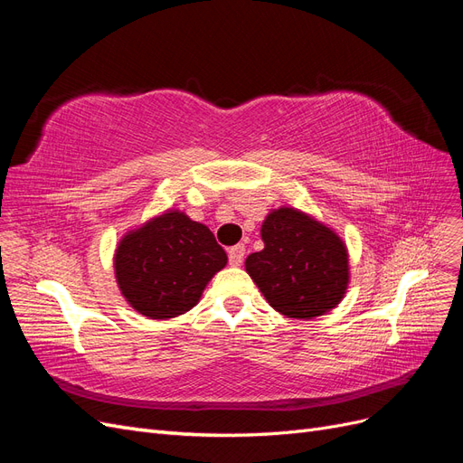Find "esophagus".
<instances>
[{
    "label": "esophagus",
    "instance_id": "34e87169",
    "mask_svg": "<svg viewBox=\"0 0 463 463\" xmlns=\"http://www.w3.org/2000/svg\"><path fill=\"white\" fill-rule=\"evenodd\" d=\"M243 257H245V245H233L230 247L228 250V259H230V264L232 266H240L243 262Z\"/></svg>",
    "mask_w": 463,
    "mask_h": 463
}]
</instances>
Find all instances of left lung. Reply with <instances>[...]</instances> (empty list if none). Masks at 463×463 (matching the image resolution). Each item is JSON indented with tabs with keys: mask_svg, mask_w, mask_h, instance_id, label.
Returning <instances> with one entry per match:
<instances>
[{
	"mask_svg": "<svg viewBox=\"0 0 463 463\" xmlns=\"http://www.w3.org/2000/svg\"><path fill=\"white\" fill-rule=\"evenodd\" d=\"M264 249L245 270L272 309L289 318H315L338 305L349 284V255L342 237L293 206L264 218Z\"/></svg>",
	"mask_w": 463,
	"mask_h": 463,
	"instance_id": "obj_1",
	"label": "left lung"
}]
</instances>
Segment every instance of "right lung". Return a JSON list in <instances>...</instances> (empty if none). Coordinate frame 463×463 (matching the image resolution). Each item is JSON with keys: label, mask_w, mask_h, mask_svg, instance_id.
Wrapping results in <instances>:
<instances>
[{"label": "right lung", "mask_w": 463, "mask_h": 463, "mask_svg": "<svg viewBox=\"0 0 463 463\" xmlns=\"http://www.w3.org/2000/svg\"><path fill=\"white\" fill-rule=\"evenodd\" d=\"M228 255L204 223L170 208L121 237L116 282L137 313L165 320L191 311Z\"/></svg>", "instance_id": "1"}]
</instances>
